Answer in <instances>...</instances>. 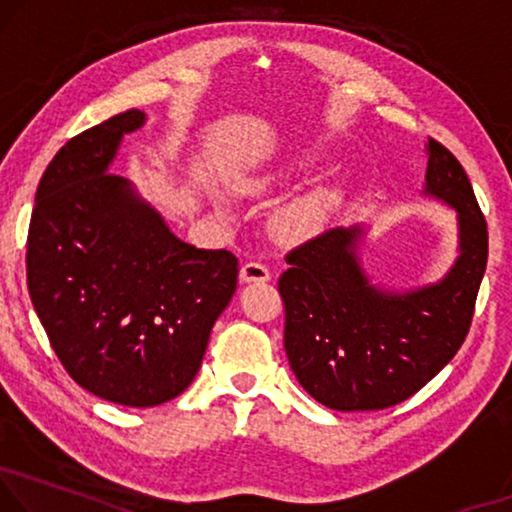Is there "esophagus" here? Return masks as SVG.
Listing matches in <instances>:
<instances>
[{"instance_id":"esophagus-1","label":"esophagus","mask_w":512,"mask_h":512,"mask_svg":"<svg viewBox=\"0 0 512 512\" xmlns=\"http://www.w3.org/2000/svg\"><path fill=\"white\" fill-rule=\"evenodd\" d=\"M270 270L263 263L258 261H249L240 267V281L242 283H265L270 281Z\"/></svg>"}]
</instances>
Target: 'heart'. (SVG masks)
Instances as JSON below:
<instances>
[{
    "label": "heart",
    "mask_w": 512,
    "mask_h": 512,
    "mask_svg": "<svg viewBox=\"0 0 512 512\" xmlns=\"http://www.w3.org/2000/svg\"><path fill=\"white\" fill-rule=\"evenodd\" d=\"M272 185L270 176L256 178L249 185L251 192H265ZM329 194L325 190H313L300 196L288 206H283L272 219V229L283 240H300L318 229L329 210Z\"/></svg>",
    "instance_id": "1"
}]
</instances>
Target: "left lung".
<instances>
[{"label":"left lung","instance_id":"8db88e82","mask_svg":"<svg viewBox=\"0 0 512 512\" xmlns=\"http://www.w3.org/2000/svg\"><path fill=\"white\" fill-rule=\"evenodd\" d=\"M423 194L458 212V258L442 279L410 290L373 286L359 261L361 226L295 247L279 279L288 364L329 410L398 405L465 343L487 265V224L455 155L428 139Z\"/></svg>","mask_w":512,"mask_h":512}]
</instances>
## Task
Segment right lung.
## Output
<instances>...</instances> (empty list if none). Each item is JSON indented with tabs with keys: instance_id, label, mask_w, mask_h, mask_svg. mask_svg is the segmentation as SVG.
Segmentation results:
<instances>
[{
	"instance_id": "1",
	"label": "right lung",
	"mask_w": 512,
	"mask_h": 512,
	"mask_svg": "<svg viewBox=\"0 0 512 512\" xmlns=\"http://www.w3.org/2000/svg\"><path fill=\"white\" fill-rule=\"evenodd\" d=\"M139 109L84 130L36 190L27 286L68 375L125 407L176 398L199 373L215 320L238 286V258L176 238L128 178L109 174Z\"/></svg>"
}]
</instances>
